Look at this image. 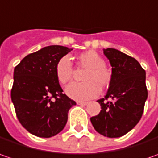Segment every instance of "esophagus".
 <instances>
[{
    "label": "esophagus",
    "instance_id": "esophagus-1",
    "mask_svg": "<svg viewBox=\"0 0 158 158\" xmlns=\"http://www.w3.org/2000/svg\"><path fill=\"white\" fill-rule=\"evenodd\" d=\"M77 105H79V106H86V105H88V102H84V101H77Z\"/></svg>",
    "mask_w": 158,
    "mask_h": 158
}]
</instances>
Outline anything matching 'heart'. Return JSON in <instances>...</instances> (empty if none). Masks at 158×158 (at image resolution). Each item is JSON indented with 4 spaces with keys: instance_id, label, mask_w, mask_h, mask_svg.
<instances>
[{
    "instance_id": "obj_1",
    "label": "heart",
    "mask_w": 158,
    "mask_h": 158,
    "mask_svg": "<svg viewBox=\"0 0 158 158\" xmlns=\"http://www.w3.org/2000/svg\"><path fill=\"white\" fill-rule=\"evenodd\" d=\"M82 64L89 69L83 76L82 82H73L66 88L67 95L75 100H88L98 97L100 88H107L112 82L111 70L106 67V60L93 50H89L79 55ZM55 76L59 82L66 84L73 76L72 63L69 56H63L55 65Z\"/></svg>"
}]
</instances>
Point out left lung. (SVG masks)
Wrapping results in <instances>:
<instances>
[{
    "mask_svg": "<svg viewBox=\"0 0 158 158\" xmlns=\"http://www.w3.org/2000/svg\"><path fill=\"white\" fill-rule=\"evenodd\" d=\"M104 54L112 66V79L105 98L98 100L102 110L90 121L100 135L117 138L133 129L142 118L148 98L146 72L135 58L117 49H104Z\"/></svg>",
    "mask_w": 158,
    "mask_h": 158,
    "instance_id": "left-lung-1",
    "label": "left lung"
}]
</instances>
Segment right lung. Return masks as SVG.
<instances>
[{
	"label": "right lung",
	"instance_id": "1",
	"mask_svg": "<svg viewBox=\"0 0 158 158\" xmlns=\"http://www.w3.org/2000/svg\"><path fill=\"white\" fill-rule=\"evenodd\" d=\"M73 49L49 46L28 54L14 69L11 100L22 126L38 137L59 134L68 121V113L76 105L62 93L55 76V65Z\"/></svg>",
	"mask_w": 158,
	"mask_h": 158
}]
</instances>
